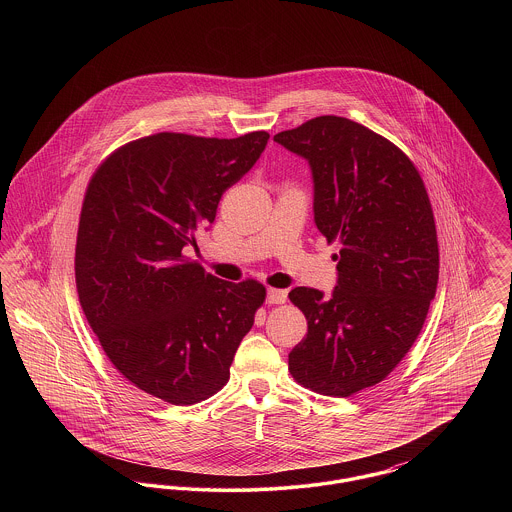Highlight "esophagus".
Returning <instances> with one entry per match:
<instances>
[{
  "label": "esophagus",
  "mask_w": 512,
  "mask_h": 512,
  "mask_svg": "<svg viewBox=\"0 0 512 512\" xmlns=\"http://www.w3.org/2000/svg\"><path fill=\"white\" fill-rule=\"evenodd\" d=\"M286 299H288V293L284 290L270 288L267 292V303H270V305H282V303H286Z\"/></svg>",
  "instance_id": "34e87169"
}]
</instances>
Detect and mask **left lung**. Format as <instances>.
<instances>
[{
	"mask_svg": "<svg viewBox=\"0 0 512 512\" xmlns=\"http://www.w3.org/2000/svg\"><path fill=\"white\" fill-rule=\"evenodd\" d=\"M274 142L309 161L315 224L340 244L330 297L290 292L307 318L290 372L303 388L349 397L382 382L422 330L438 288L434 211L413 161L359 122L324 115Z\"/></svg>",
	"mask_w": 512,
	"mask_h": 512,
	"instance_id": "8db88e82",
	"label": "left lung"
}]
</instances>
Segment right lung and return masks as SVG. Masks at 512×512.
I'll return each instance as SVG.
<instances>
[{"mask_svg": "<svg viewBox=\"0 0 512 512\" xmlns=\"http://www.w3.org/2000/svg\"><path fill=\"white\" fill-rule=\"evenodd\" d=\"M267 132L220 140L159 132L113 151L94 172L76 234V290L109 361L172 405L222 390L267 290L220 280L184 255L249 171Z\"/></svg>", "mask_w": 512, "mask_h": 512, "instance_id": "obj_1", "label": "right lung"}]
</instances>
